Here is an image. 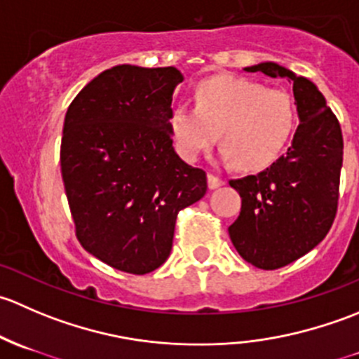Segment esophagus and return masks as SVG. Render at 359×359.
<instances>
[{
    "instance_id": "34e87169",
    "label": "esophagus",
    "mask_w": 359,
    "mask_h": 359,
    "mask_svg": "<svg viewBox=\"0 0 359 359\" xmlns=\"http://www.w3.org/2000/svg\"><path fill=\"white\" fill-rule=\"evenodd\" d=\"M224 186V180L219 179V177L212 175V173H208V187L210 189H217V187Z\"/></svg>"
}]
</instances>
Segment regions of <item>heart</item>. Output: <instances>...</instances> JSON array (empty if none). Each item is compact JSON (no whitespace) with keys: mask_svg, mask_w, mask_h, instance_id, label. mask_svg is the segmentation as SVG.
Returning <instances> with one entry per match:
<instances>
[{"mask_svg":"<svg viewBox=\"0 0 359 359\" xmlns=\"http://www.w3.org/2000/svg\"><path fill=\"white\" fill-rule=\"evenodd\" d=\"M297 107L287 90L233 76H217L198 86L196 106L180 102L168 118L177 153L198 161L219 140L220 156L253 172L273 165L290 140Z\"/></svg>","mask_w":359,"mask_h":359,"instance_id":"heart-1","label":"heart"}]
</instances>
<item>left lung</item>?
Here are the masks:
<instances>
[{
  "instance_id": "8db88e82",
  "label": "left lung",
  "mask_w": 359,
  "mask_h": 359,
  "mask_svg": "<svg viewBox=\"0 0 359 359\" xmlns=\"http://www.w3.org/2000/svg\"><path fill=\"white\" fill-rule=\"evenodd\" d=\"M293 85L299 126L292 146L257 175L229 180L240 217L229 226L234 248L252 266L273 271L311 252L330 231L339 203L344 140L339 119L318 86L276 62L245 67Z\"/></svg>"
}]
</instances>
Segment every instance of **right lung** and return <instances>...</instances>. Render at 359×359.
Returning <instances> with one entry per match:
<instances>
[{
	"label": "right lung",
	"mask_w": 359,
	"mask_h": 359,
	"mask_svg": "<svg viewBox=\"0 0 359 359\" xmlns=\"http://www.w3.org/2000/svg\"><path fill=\"white\" fill-rule=\"evenodd\" d=\"M182 79L175 67L114 66L66 112L60 170L76 236L123 273L158 269L179 212L206 193V173L179 158L168 128Z\"/></svg>",
	"instance_id": "1"
}]
</instances>
